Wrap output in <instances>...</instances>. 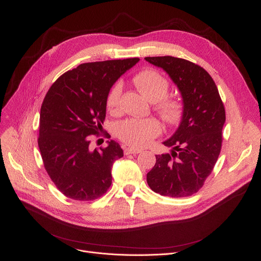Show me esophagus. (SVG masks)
Returning <instances> with one entry per match:
<instances>
[{"label": "esophagus", "mask_w": 261, "mask_h": 261, "mask_svg": "<svg viewBox=\"0 0 261 261\" xmlns=\"http://www.w3.org/2000/svg\"><path fill=\"white\" fill-rule=\"evenodd\" d=\"M123 152H125L126 155L128 154H138L140 152H142L141 149H134V148H130V147H126L123 149Z\"/></svg>", "instance_id": "esophagus-1"}]
</instances>
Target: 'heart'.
<instances>
[{"label": "heart", "instance_id": "heart-1", "mask_svg": "<svg viewBox=\"0 0 261 261\" xmlns=\"http://www.w3.org/2000/svg\"><path fill=\"white\" fill-rule=\"evenodd\" d=\"M134 85L152 102H159L158 109L167 119H174L181 112L180 103L165 98L169 82L155 70H145L133 78ZM121 82L116 81L107 96V107L111 111L117 109L121 94ZM162 132L161 123L153 118H131L121 121L116 128L118 138L133 148L147 146Z\"/></svg>", "mask_w": 261, "mask_h": 261}]
</instances>
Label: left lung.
Instances as JSON below:
<instances>
[{"label": "left lung", "instance_id": "obj_1", "mask_svg": "<svg viewBox=\"0 0 261 261\" xmlns=\"http://www.w3.org/2000/svg\"><path fill=\"white\" fill-rule=\"evenodd\" d=\"M145 59L169 75L183 100L180 125L163 142L171 152L155 155L147 183L161 196L188 197L203 186L220 154L224 106L215 81L198 64L171 56Z\"/></svg>", "mask_w": 261, "mask_h": 261}]
</instances>
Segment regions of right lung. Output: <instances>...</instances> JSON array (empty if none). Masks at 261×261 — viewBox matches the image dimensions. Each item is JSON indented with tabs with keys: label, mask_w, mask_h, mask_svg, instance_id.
<instances>
[{
	"label": "right lung",
	"mask_w": 261,
	"mask_h": 261,
	"mask_svg": "<svg viewBox=\"0 0 261 261\" xmlns=\"http://www.w3.org/2000/svg\"><path fill=\"white\" fill-rule=\"evenodd\" d=\"M139 61L82 63L60 76L46 93L38 145L45 170L65 197L91 201L111 186L112 165L123 156L122 149L111 140L106 148L92 150L90 135L102 128L110 89Z\"/></svg>",
	"instance_id": "1"
}]
</instances>
